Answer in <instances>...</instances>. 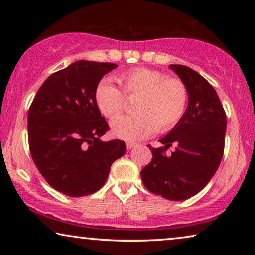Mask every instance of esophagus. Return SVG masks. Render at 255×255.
<instances>
[{
    "label": "esophagus",
    "instance_id": "esophagus-1",
    "mask_svg": "<svg viewBox=\"0 0 255 255\" xmlns=\"http://www.w3.org/2000/svg\"><path fill=\"white\" fill-rule=\"evenodd\" d=\"M135 146H137V144H135V142H131V141H128L127 142V148L128 149L133 148V147H135Z\"/></svg>",
    "mask_w": 255,
    "mask_h": 255
}]
</instances>
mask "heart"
Listing matches in <instances>:
<instances>
[{
  "label": "heart",
  "instance_id": "1",
  "mask_svg": "<svg viewBox=\"0 0 255 255\" xmlns=\"http://www.w3.org/2000/svg\"><path fill=\"white\" fill-rule=\"evenodd\" d=\"M120 90L109 80L96 87L95 101L108 118L120 115L127 107V99L133 101L132 115L113 121L111 130L125 140H140L155 133L168 132L181 121L188 106V89L180 79L166 78L156 69L137 67L122 73Z\"/></svg>",
  "mask_w": 255,
  "mask_h": 255
}]
</instances>
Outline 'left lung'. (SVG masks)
I'll return each mask as SVG.
<instances>
[{"label":"left lung","instance_id":"obj_1","mask_svg":"<svg viewBox=\"0 0 255 255\" xmlns=\"http://www.w3.org/2000/svg\"><path fill=\"white\" fill-rule=\"evenodd\" d=\"M186 85L189 104L183 117L166 137L163 147L148 145L152 160L140 172L148 191L172 201L190 198L215 175L224 154L226 114L212 86L183 65H170ZM174 144L176 151L167 156Z\"/></svg>","mask_w":255,"mask_h":255}]
</instances>
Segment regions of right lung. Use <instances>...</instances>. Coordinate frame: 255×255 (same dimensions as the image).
<instances>
[{"label":"right lung","instance_id":"obj_1","mask_svg":"<svg viewBox=\"0 0 255 255\" xmlns=\"http://www.w3.org/2000/svg\"><path fill=\"white\" fill-rule=\"evenodd\" d=\"M109 62L80 60L51 74L40 86L27 114L29 147L45 181L72 197L95 193L106 183L114 161L125 154L120 139L102 141L109 124L95 101Z\"/></svg>","mask_w":255,"mask_h":255}]
</instances>
